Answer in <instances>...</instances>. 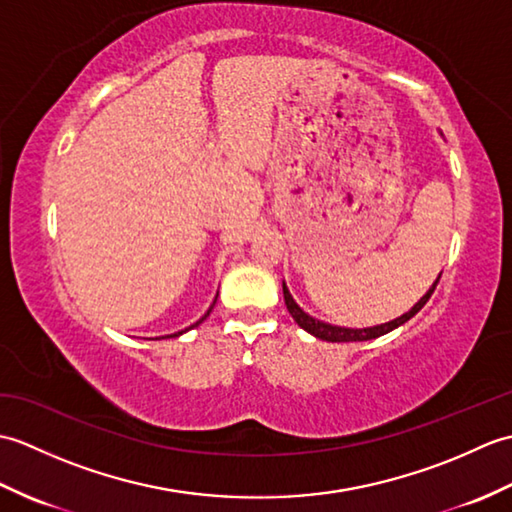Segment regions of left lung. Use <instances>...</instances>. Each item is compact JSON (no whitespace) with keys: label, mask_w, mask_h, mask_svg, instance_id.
<instances>
[{"label":"left lung","mask_w":512,"mask_h":512,"mask_svg":"<svg viewBox=\"0 0 512 512\" xmlns=\"http://www.w3.org/2000/svg\"><path fill=\"white\" fill-rule=\"evenodd\" d=\"M438 281H440V277L436 279V284H433V286L429 288L427 295H424L409 312L402 314V317H398V319H394V321H389V323H383V325H376V328H363V330L339 328V325H330V323H323V321H319V319L310 317V314H306V312H303V310L297 306V301L292 299V295L288 292L286 284H284V299H286L288 312L292 314V319H295V321L299 323V328H303L306 332L314 334V336H317V339H321V341H330V343L369 341V339H376V336H383V334H387V332H391V330H396L398 325L407 323V321L413 317V314H418V312L424 308V303H427L429 297L433 295V290H436Z\"/></svg>","instance_id":"left-lung-1"}]
</instances>
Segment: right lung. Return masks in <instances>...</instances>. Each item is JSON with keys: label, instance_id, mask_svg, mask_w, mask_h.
Listing matches in <instances>:
<instances>
[{"label": "right lung", "instance_id": "add662e5", "mask_svg": "<svg viewBox=\"0 0 512 512\" xmlns=\"http://www.w3.org/2000/svg\"><path fill=\"white\" fill-rule=\"evenodd\" d=\"M213 303H215V301H213ZM211 308H213V306H211ZM211 308H209V312H211ZM209 312H206V314H204V317H209ZM204 317H202V319H200L198 323H193V325H191V328H195V325H200V323L204 321ZM191 328H187V330H191ZM187 330H182V332H187ZM182 332H178V334H169V336H180ZM169 336H167V339H169Z\"/></svg>", "mask_w": 512, "mask_h": 512}]
</instances>
